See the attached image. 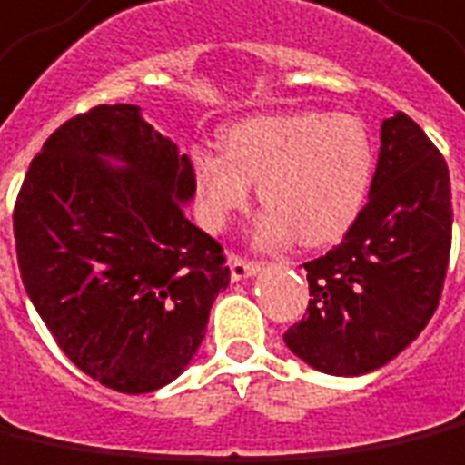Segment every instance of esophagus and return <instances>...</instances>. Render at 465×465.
<instances>
[{"mask_svg":"<svg viewBox=\"0 0 465 465\" xmlns=\"http://www.w3.org/2000/svg\"><path fill=\"white\" fill-rule=\"evenodd\" d=\"M262 269L259 262L254 259H243V256H232V279H246V277H254L256 272Z\"/></svg>","mask_w":465,"mask_h":465,"instance_id":"1","label":"esophagus"}]
</instances>
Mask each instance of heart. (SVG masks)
<instances>
[{"label":"heart","mask_w":465,"mask_h":465,"mask_svg":"<svg viewBox=\"0 0 465 465\" xmlns=\"http://www.w3.org/2000/svg\"><path fill=\"white\" fill-rule=\"evenodd\" d=\"M201 211L219 229L246 206L256 181L264 203L254 236L262 246L334 242L362 209L372 176V143L362 120L347 113H272L233 123L223 151L191 153Z\"/></svg>","instance_id":"1"}]
</instances>
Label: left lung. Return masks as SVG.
<instances>
[{"label":"left lung","instance_id":"left-lung-1","mask_svg":"<svg viewBox=\"0 0 465 465\" xmlns=\"http://www.w3.org/2000/svg\"><path fill=\"white\" fill-rule=\"evenodd\" d=\"M450 232L446 161L423 128L398 113L380 131L370 201L342 242L304 264L310 304L284 332L289 350L345 378L391 362L436 312Z\"/></svg>","mask_w":465,"mask_h":465}]
</instances>
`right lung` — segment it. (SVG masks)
Instances as JSON below:
<instances>
[{"mask_svg": "<svg viewBox=\"0 0 465 465\" xmlns=\"http://www.w3.org/2000/svg\"><path fill=\"white\" fill-rule=\"evenodd\" d=\"M193 193L188 155L135 105L74 115L29 163L12 216L19 274L60 350L110 391L176 380L229 287L222 243L183 216Z\"/></svg>", "mask_w": 465, "mask_h": 465, "instance_id": "right-lung-1", "label": "right lung"}]
</instances>
